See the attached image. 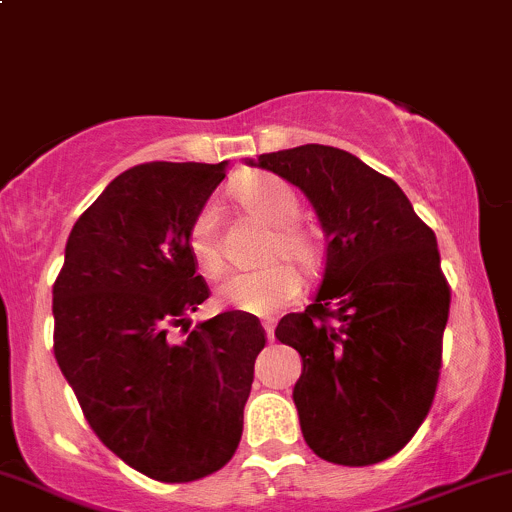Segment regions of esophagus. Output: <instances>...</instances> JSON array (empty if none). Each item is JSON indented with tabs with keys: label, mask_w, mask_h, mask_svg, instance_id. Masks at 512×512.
<instances>
[{
	"label": "esophagus",
	"mask_w": 512,
	"mask_h": 512,
	"mask_svg": "<svg viewBox=\"0 0 512 512\" xmlns=\"http://www.w3.org/2000/svg\"><path fill=\"white\" fill-rule=\"evenodd\" d=\"M262 327H265V332H267V339H275V322H270V319H267V322H262Z\"/></svg>",
	"instance_id": "1"
}]
</instances>
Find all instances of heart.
<instances>
[{
    "label": "heart",
    "instance_id": "b5f03b06",
    "mask_svg": "<svg viewBox=\"0 0 512 512\" xmlns=\"http://www.w3.org/2000/svg\"><path fill=\"white\" fill-rule=\"evenodd\" d=\"M232 198L240 203L245 213L260 223L272 227V237L267 240L265 260L297 262L304 270H312L319 262V242L307 227L297 225L299 198L294 188L277 175L255 173L237 180L232 185ZM188 252L195 265L205 275H218L223 270V252H220L218 213L213 205H203L188 225ZM302 292V277L289 262H272L255 272H230L218 285V302L227 309H237L245 314H275L285 309L289 302Z\"/></svg>",
    "mask_w": 512,
    "mask_h": 512
}]
</instances>
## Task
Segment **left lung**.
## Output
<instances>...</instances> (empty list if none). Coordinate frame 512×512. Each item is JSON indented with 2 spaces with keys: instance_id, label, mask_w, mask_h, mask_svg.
<instances>
[{
  "instance_id": "1",
  "label": "left lung",
  "mask_w": 512,
  "mask_h": 512,
  "mask_svg": "<svg viewBox=\"0 0 512 512\" xmlns=\"http://www.w3.org/2000/svg\"><path fill=\"white\" fill-rule=\"evenodd\" d=\"M250 165L297 185L327 232L312 304L275 329L302 356L304 441L339 466L386 461L414 438L441 376L451 287L436 235L394 180L347 151L307 143Z\"/></svg>"
}]
</instances>
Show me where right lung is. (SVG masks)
<instances>
[{
  "mask_svg": "<svg viewBox=\"0 0 512 512\" xmlns=\"http://www.w3.org/2000/svg\"><path fill=\"white\" fill-rule=\"evenodd\" d=\"M223 178L225 163L165 160L121 173L76 220L54 282V356L86 421L163 483L230 461L267 342L260 319L237 309L188 322L210 289L185 235Z\"/></svg>",
  "mask_w": 512,
  "mask_h": 512,
  "instance_id": "add662e5",
  "label": "right lung"
}]
</instances>
